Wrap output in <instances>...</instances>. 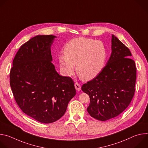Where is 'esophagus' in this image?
Wrapping results in <instances>:
<instances>
[{
	"instance_id": "34e87169",
	"label": "esophagus",
	"mask_w": 148,
	"mask_h": 148,
	"mask_svg": "<svg viewBox=\"0 0 148 148\" xmlns=\"http://www.w3.org/2000/svg\"><path fill=\"white\" fill-rule=\"evenodd\" d=\"M74 86H75V88L77 91H80L81 90V85L78 83V82H75L74 84Z\"/></svg>"
}]
</instances>
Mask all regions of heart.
Wrapping results in <instances>:
<instances>
[{"instance_id":"1","label":"heart","mask_w":148,"mask_h":148,"mask_svg":"<svg viewBox=\"0 0 148 148\" xmlns=\"http://www.w3.org/2000/svg\"><path fill=\"white\" fill-rule=\"evenodd\" d=\"M64 55L59 57L60 66L67 75L74 73V65L78 76L89 81L103 70L107 60V49L102 42L92 38L78 37L65 45Z\"/></svg>"}]
</instances>
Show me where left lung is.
I'll list each match as a JSON object with an SVG mask.
<instances>
[{"label":"left lung","instance_id":"1","mask_svg":"<svg viewBox=\"0 0 148 148\" xmlns=\"http://www.w3.org/2000/svg\"><path fill=\"white\" fill-rule=\"evenodd\" d=\"M112 53L107 65L81 90L90 96L87 111L94 118L105 121L121 114L130 104L135 91L136 68L130 49L114 35Z\"/></svg>","mask_w":148,"mask_h":148}]
</instances>
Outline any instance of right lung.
Here are the masks:
<instances>
[{
  "label": "right lung",
  "instance_id": "add662e5",
  "mask_svg": "<svg viewBox=\"0 0 148 148\" xmlns=\"http://www.w3.org/2000/svg\"><path fill=\"white\" fill-rule=\"evenodd\" d=\"M55 37L40 35L26 42L17 52L10 72V85L19 108L45 123L64 115L76 94L73 79L60 75L51 62L50 47Z\"/></svg>",
  "mask_w": 148,
  "mask_h": 148
}]
</instances>
